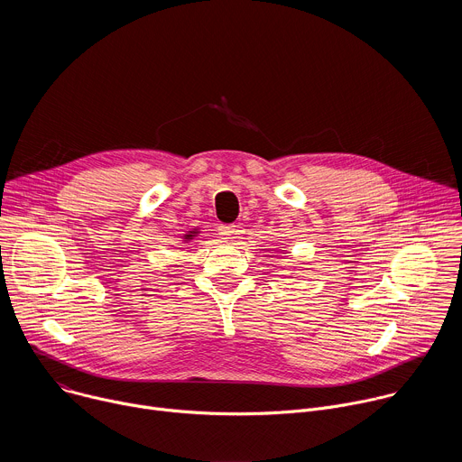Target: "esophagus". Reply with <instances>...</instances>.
<instances>
[{"label":"esophagus","instance_id":"1","mask_svg":"<svg viewBox=\"0 0 462 462\" xmlns=\"http://www.w3.org/2000/svg\"><path fill=\"white\" fill-rule=\"evenodd\" d=\"M217 230H219L221 239H225V241H234V237H237V232H239L236 225H221Z\"/></svg>","mask_w":462,"mask_h":462}]
</instances>
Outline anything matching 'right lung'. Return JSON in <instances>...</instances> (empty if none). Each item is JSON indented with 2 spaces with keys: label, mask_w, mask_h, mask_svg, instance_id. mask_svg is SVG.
Segmentation results:
<instances>
[{
  "label": "right lung",
  "mask_w": 462,
  "mask_h": 462,
  "mask_svg": "<svg viewBox=\"0 0 462 462\" xmlns=\"http://www.w3.org/2000/svg\"><path fill=\"white\" fill-rule=\"evenodd\" d=\"M199 234H201V232H199V228H193V230H188V232H186V234L182 236V241H184V243H189L191 239H195V237H197V236H199Z\"/></svg>",
  "instance_id": "1"
}]
</instances>
